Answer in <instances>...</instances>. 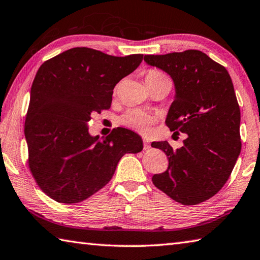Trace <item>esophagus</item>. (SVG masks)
<instances>
[{"label":"esophagus","instance_id":"esophagus-1","mask_svg":"<svg viewBox=\"0 0 260 260\" xmlns=\"http://www.w3.org/2000/svg\"><path fill=\"white\" fill-rule=\"evenodd\" d=\"M143 144H144V150L150 149V141L148 138H143Z\"/></svg>","mask_w":260,"mask_h":260}]
</instances>
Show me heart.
I'll return each instance as SVG.
<instances>
[{
  "mask_svg": "<svg viewBox=\"0 0 260 260\" xmlns=\"http://www.w3.org/2000/svg\"><path fill=\"white\" fill-rule=\"evenodd\" d=\"M159 78L168 79L162 73L152 69L146 73L145 81L146 79H159ZM120 121L127 127H129V128L141 132V133H145L149 127L153 124L154 117L143 110L133 109V110L127 111L126 114L120 118Z\"/></svg>",
  "mask_w": 260,
  "mask_h": 260,
  "instance_id": "1",
  "label": "heart"
}]
</instances>
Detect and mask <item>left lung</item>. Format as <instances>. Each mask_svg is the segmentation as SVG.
Returning <instances> with one entry per match:
<instances>
[{"mask_svg":"<svg viewBox=\"0 0 260 260\" xmlns=\"http://www.w3.org/2000/svg\"><path fill=\"white\" fill-rule=\"evenodd\" d=\"M144 61L172 77L175 99L166 125L187 134L176 150L167 141L151 144L169 161L152 182L176 202L198 205L224 186L241 151V115L232 79L225 67L198 50L144 55Z\"/></svg>","mask_w":260,"mask_h":260,"instance_id":"8db88e82","label":"left lung"}]
</instances>
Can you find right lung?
I'll use <instances>...</instances> for the list:
<instances>
[{
    "instance_id": "obj_1",
    "label": "right lung",
    "mask_w": 260,
    "mask_h": 260,
    "mask_svg": "<svg viewBox=\"0 0 260 260\" xmlns=\"http://www.w3.org/2000/svg\"><path fill=\"white\" fill-rule=\"evenodd\" d=\"M143 54L114 56L88 48L62 52L41 66L25 121L28 165L37 185L60 204L84 201L109 183L120 158L143 149L139 134L117 127L88 133L92 114L109 109L116 84Z\"/></svg>"
}]
</instances>
